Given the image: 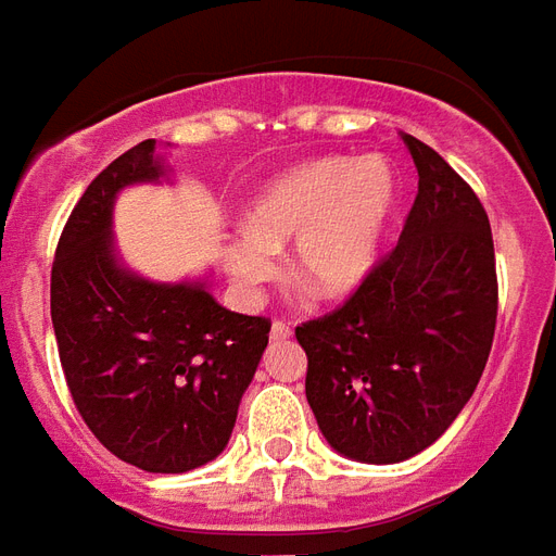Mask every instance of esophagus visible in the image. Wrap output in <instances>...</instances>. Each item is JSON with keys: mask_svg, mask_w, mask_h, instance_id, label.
I'll return each mask as SVG.
<instances>
[{"mask_svg": "<svg viewBox=\"0 0 556 556\" xmlns=\"http://www.w3.org/2000/svg\"><path fill=\"white\" fill-rule=\"evenodd\" d=\"M269 338H273V340H290V338H293V326H290L287 319H275L273 331H269Z\"/></svg>", "mask_w": 556, "mask_h": 556, "instance_id": "esophagus-1", "label": "esophagus"}]
</instances>
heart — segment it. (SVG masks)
I'll use <instances>...</instances> for the list:
<instances>
[{
    "label": "heart",
    "mask_w": 556,
    "mask_h": 556,
    "mask_svg": "<svg viewBox=\"0 0 556 556\" xmlns=\"http://www.w3.org/2000/svg\"><path fill=\"white\" fill-rule=\"evenodd\" d=\"M394 201L396 174L384 156L307 162L251 201L249 233L228 249L230 275L254 293L278 275V251L295 242V287L314 299H340L372 269Z\"/></svg>",
    "instance_id": "heart-1"
}]
</instances>
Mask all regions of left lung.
Returning a JSON list of instances; mask_svg holds the SVG:
<instances>
[{"mask_svg":"<svg viewBox=\"0 0 556 556\" xmlns=\"http://www.w3.org/2000/svg\"><path fill=\"white\" fill-rule=\"evenodd\" d=\"M403 139L420 180L400 242L343 305L295 326L323 435L372 465L408 459L444 435L483 376L497 323L480 198L429 144Z\"/></svg>","mask_w":556,"mask_h":556,"instance_id":"1","label":"left lung"}]
</instances>
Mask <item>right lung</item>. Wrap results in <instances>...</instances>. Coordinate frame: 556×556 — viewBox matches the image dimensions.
I'll return each instance as SVG.
<instances>
[{
    "instance_id": "add662e5",
    "label": "right lung",
    "mask_w": 556,
    "mask_h": 556,
    "mask_svg": "<svg viewBox=\"0 0 556 556\" xmlns=\"http://www.w3.org/2000/svg\"><path fill=\"white\" fill-rule=\"evenodd\" d=\"M156 139L121 153L73 206L52 261L50 311L64 382L94 439L150 473L216 459L273 323L198 283H150L112 257L117 189L156 180Z\"/></svg>"
}]
</instances>
